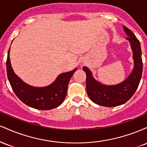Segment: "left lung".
Here are the masks:
<instances>
[{
    "label": "left lung",
    "instance_id": "left-lung-1",
    "mask_svg": "<svg viewBox=\"0 0 147 147\" xmlns=\"http://www.w3.org/2000/svg\"><path fill=\"white\" fill-rule=\"evenodd\" d=\"M123 29L127 36L126 40L129 42L132 50L134 63L132 71L123 82L115 85H106L94 78L88 68L83 67L86 75L88 95L91 101L97 105L115 107L124 104L133 95L140 82L143 67L140 43L126 27L123 26Z\"/></svg>",
    "mask_w": 147,
    "mask_h": 147
}]
</instances>
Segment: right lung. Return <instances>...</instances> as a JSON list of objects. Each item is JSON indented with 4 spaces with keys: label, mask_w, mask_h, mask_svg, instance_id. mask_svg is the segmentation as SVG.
Returning <instances> with one entry per match:
<instances>
[{
    "label": "right lung",
    "mask_w": 147,
    "mask_h": 147,
    "mask_svg": "<svg viewBox=\"0 0 147 147\" xmlns=\"http://www.w3.org/2000/svg\"><path fill=\"white\" fill-rule=\"evenodd\" d=\"M10 48L7 59V74L12 90L21 102L30 107L38 110H51L58 107L65 98L69 82L77 70L75 68L70 71L63 72L50 85L36 87L23 82L16 75L10 61Z\"/></svg>",
    "instance_id": "1"
}]
</instances>
